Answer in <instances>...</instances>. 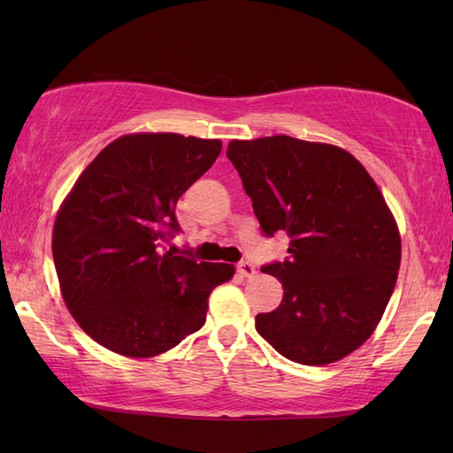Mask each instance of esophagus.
Returning <instances> with one entry per match:
<instances>
[{"mask_svg":"<svg viewBox=\"0 0 453 453\" xmlns=\"http://www.w3.org/2000/svg\"><path fill=\"white\" fill-rule=\"evenodd\" d=\"M237 271H239V274L242 276H245V278H251V276H255L257 274V271H255V266L249 263V261H242L237 265Z\"/></svg>","mask_w":453,"mask_h":453,"instance_id":"obj_1","label":"esophagus"}]
</instances>
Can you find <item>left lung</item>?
I'll return each instance as SVG.
<instances>
[{"label":"left lung","instance_id":"obj_1","mask_svg":"<svg viewBox=\"0 0 453 453\" xmlns=\"http://www.w3.org/2000/svg\"><path fill=\"white\" fill-rule=\"evenodd\" d=\"M227 157L263 234L290 237V255L261 268L282 282L284 297L257 315L258 334L297 364L344 358L380 323L401 265L399 229L378 185L329 143L234 140Z\"/></svg>","mask_w":453,"mask_h":453}]
</instances>
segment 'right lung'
Returning a JSON list of instances; mask_svg holds the SVG:
<instances>
[{
  "instance_id": "right-lung-1",
  "label": "right lung",
  "mask_w": 453,
  "mask_h": 453,
  "mask_svg": "<svg viewBox=\"0 0 453 453\" xmlns=\"http://www.w3.org/2000/svg\"><path fill=\"white\" fill-rule=\"evenodd\" d=\"M219 140L130 134L109 143L58 211L52 255L64 302L93 341L130 358L171 350L206 321L234 265L198 263L165 243L177 200L211 167Z\"/></svg>"
}]
</instances>
